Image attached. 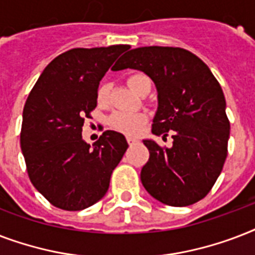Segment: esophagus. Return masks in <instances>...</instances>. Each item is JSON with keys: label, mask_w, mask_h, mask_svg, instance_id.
<instances>
[{"label": "esophagus", "mask_w": 255, "mask_h": 255, "mask_svg": "<svg viewBox=\"0 0 255 255\" xmlns=\"http://www.w3.org/2000/svg\"><path fill=\"white\" fill-rule=\"evenodd\" d=\"M127 141L129 145H133L136 143V139H133V137H127Z\"/></svg>", "instance_id": "34e87169"}]
</instances>
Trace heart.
Listing matches in <instances>:
<instances>
[{
	"mask_svg": "<svg viewBox=\"0 0 255 255\" xmlns=\"http://www.w3.org/2000/svg\"><path fill=\"white\" fill-rule=\"evenodd\" d=\"M145 75L143 74H133L128 78V86L131 87V90L136 94H139L141 87H143L144 82H148ZM108 96H110V85L108 83H103L98 90V103L104 104L107 103ZM110 123L115 129L128 135H133L139 131L141 126L145 123V116L143 114H128V112H116L111 116Z\"/></svg>",
	"mask_w": 255,
	"mask_h": 255,
	"instance_id": "1",
	"label": "heart"
}]
</instances>
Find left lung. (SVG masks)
Wrapping results in <instances>:
<instances>
[{
  "label": "left lung",
  "mask_w": 255,
  "mask_h": 255,
  "mask_svg": "<svg viewBox=\"0 0 255 255\" xmlns=\"http://www.w3.org/2000/svg\"><path fill=\"white\" fill-rule=\"evenodd\" d=\"M114 71H143L155 83L157 111L152 133L172 147L155 140L143 143L149 160L140 178L145 190L170 206H188L209 193L221 173L226 155L230 123L222 88L204 62L185 49L147 46L129 50Z\"/></svg>",
  "instance_id": "obj_1"
}]
</instances>
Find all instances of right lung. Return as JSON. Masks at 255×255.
Instances as JSON below:
<instances>
[{
  "label": "right lung",
  "instance_id": "obj_1",
  "mask_svg": "<svg viewBox=\"0 0 255 255\" xmlns=\"http://www.w3.org/2000/svg\"><path fill=\"white\" fill-rule=\"evenodd\" d=\"M129 47L71 49L58 55L26 100L21 149L27 173L35 189L59 209L82 210L103 198L127 151V140L116 131H104L91 147L82 127L96 107L102 78Z\"/></svg>",
  "mask_w": 255,
  "mask_h": 255
}]
</instances>
